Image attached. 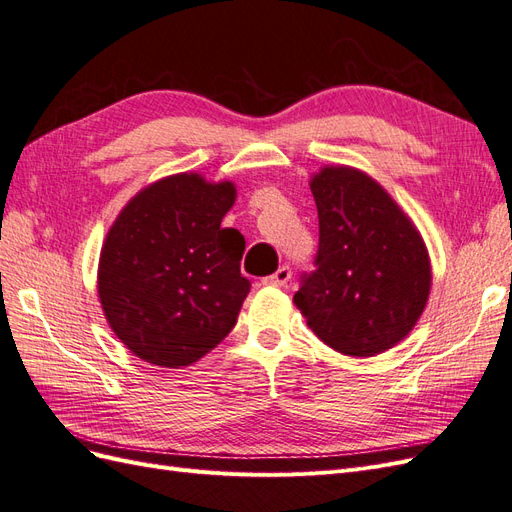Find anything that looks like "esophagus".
<instances>
[{"label": "esophagus", "instance_id": "obj_1", "mask_svg": "<svg viewBox=\"0 0 512 512\" xmlns=\"http://www.w3.org/2000/svg\"><path fill=\"white\" fill-rule=\"evenodd\" d=\"M290 277H292L290 267H288V265H282V267L277 269L273 275H267L265 280H262V284H265V286H277V288H282V286H286V284L290 282Z\"/></svg>", "mask_w": 512, "mask_h": 512}]
</instances>
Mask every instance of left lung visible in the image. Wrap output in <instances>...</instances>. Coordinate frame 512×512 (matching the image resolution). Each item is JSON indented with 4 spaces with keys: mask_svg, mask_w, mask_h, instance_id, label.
<instances>
[{
    "mask_svg": "<svg viewBox=\"0 0 512 512\" xmlns=\"http://www.w3.org/2000/svg\"><path fill=\"white\" fill-rule=\"evenodd\" d=\"M318 209L314 271L294 303L324 344L374 356L404 339L423 314L431 267L425 243L393 198L361 170L324 168L312 179Z\"/></svg>",
    "mask_w": 512,
    "mask_h": 512,
    "instance_id": "left-lung-1",
    "label": "left lung"
}]
</instances>
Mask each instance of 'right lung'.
Returning <instances> with one entry per match:
<instances>
[{
  "instance_id": "obj_1",
  "label": "right lung",
  "mask_w": 512,
  "mask_h": 512,
  "mask_svg": "<svg viewBox=\"0 0 512 512\" xmlns=\"http://www.w3.org/2000/svg\"><path fill=\"white\" fill-rule=\"evenodd\" d=\"M235 185L175 175L121 211L102 247L98 294L115 335L143 361L183 367L232 331L252 282L245 239L222 228Z\"/></svg>"
}]
</instances>
